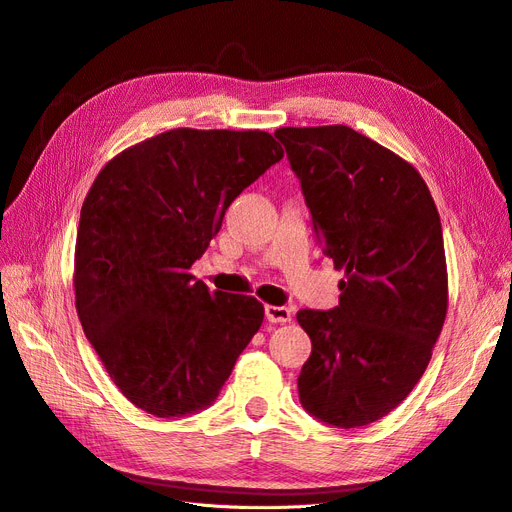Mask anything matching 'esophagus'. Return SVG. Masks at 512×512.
Masks as SVG:
<instances>
[{"label":"esophagus","mask_w":512,"mask_h":512,"mask_svg":"<svg viewBox=\"0 0 512 512\" xmlns=\"http://www.w3.org/2000/svg\"><path fill=\"white\" fill-rule=\"evenodd\" d=\"M266 319L270 323H289L291 321V308L266 304Z\"/></svg>","instance_id":"1"}]
</instances>
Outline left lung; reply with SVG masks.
<instances>
[{
	"instance_id": "8db88e82",
	"label": "left lung",
	"mask_w": 512,
	"mask_h": 512,
	"mask_svg": "<svg viewBox=\"0 0 512 512\" xmlns=\"http://www.w3.org/2000/svg\"><path fill=\"white\" fill-rule=\"evenodd\" d=\"M317 238L344 270L338 306L300 310L312 340L298 387L323 423L361 427L402 404L449 306L440 217L406 159L346 125L280 127Z\"/></svg>"
}]
</instances>
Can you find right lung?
Returning <instances> with one entry per match:
<instances>
[{
	"label": "right lung",
	"instance_id": "add662e5",
	"mask_svg": "<svg viewBox=\"0 0 512 512\" xmlns=\"http://www.w3.org/2000/svg\"><path fill=\"white\" fill-rule=\"evenodd\" d=\"M283 155L268 131L178 127L125 148L93 180L76 234L78 319L148 415L210 406L261 327L257 298L210 293L189 270L229 204Z\"/></svg>",
	"mask_w": 512,
	"mask_h": 512
}]
</instances>
